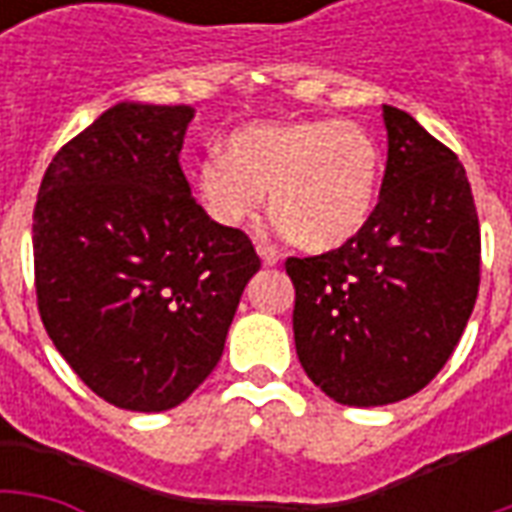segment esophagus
Listing matches in <instances>:
<instances>
[{
    "instance_id": "obj_1",
    "label": "esophagus",
    "mask_w": 512,
    "mask_h": 512,
    "mask_svg": "<svg viewBox=\"0 0 512 512\" xmlns=\"http://www.w3.org/2000/svg\"><path fill=\"white\" fill-rule=\"evenodd\" d=\"M257 255L263 260V266H277L279 255L271 249V246H257Z\"/></svg>"
}]
</instances>
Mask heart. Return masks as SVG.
I'll list each match as a JSON object with an SVG mask.
<instances>
[{"mask_svg":"<svg viewBox=\"0 0 512 512\" xmlns=\"http://www.w3.org/2000/svg\"><path fill=\"white\" fill-rule=\"evenodd\" d=\"M381 178V147L356 123H249L224 139V156L197 167V194L213 222L238 230L260 213L268 191L274 233L307 252H332L365 230Z\"/></svg>","mask_w":512,"mask_h":512,"instance_id":"1","label":"heart"}]
</instances>
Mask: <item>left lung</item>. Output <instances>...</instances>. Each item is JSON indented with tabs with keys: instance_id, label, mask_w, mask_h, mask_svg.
I'll return each instance as SVG.
<instances>
[{
	"instance_id": "1",
	"label": "left lung",
	"mask_w": 512,
	"mask_h": 512,
	"mask_svg": "<svg viewBox=\"0 0 512 512\" xmlns=\"http://www.w3.org/2000/svg\"><path fill=\"white\" fill-rule=\"evenodd\" d=\"M389 153L365 230L318 257H288L296 354L334 403L389 406L428 386L480 288V224L466 169L384 104Z\"/></svg>"
}]
</instances>
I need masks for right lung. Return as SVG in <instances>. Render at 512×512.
<instances>
[{"instance_id":"1","label":"right lung","mask_w":512,"mask_h":512,"mask_svg":"<svg viewBox=\"0 0 512 512\" xmlns=\"http://www.w3.org/2000/svg\"><path fill=\"white\" fill-rule=\"evenodd\" d=\"M191 106L123 101L54 156L32 249L38 310L73 373L128 411L180 406L219 365L260 257L191 200Z\"/></svg>"}]
</instances>
